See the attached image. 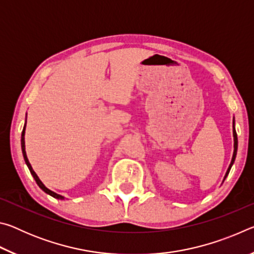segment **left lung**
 Segmentation results:
<instances>
[{"instance_id":"1","label":"left lung","mask_w":254,"mask_h":254,"mask_svg":"<svg viewBox=\"0 0 254 254\" xmlns=\"http://www.w3.org/2000/svg\"><path fill=\"white\" fill-rule=\"evenodd\" d=\"M233 136H234V152H233V157H232V160H231L229 168H227V171H226V174H225L224 179L227 177V175H229L230 170L232 168V166H233V163H234L235 157H236V152H238V135H236V131H235V127H234V121H233Z\"/></svg>"}]
</instances>
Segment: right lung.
Here are the masks:
<instances>
[{"mask_svg":"<svg viewBox=\"0 0 254 254\" xmlns=\"http://www.w3.org/2000/svg\"><path fill=\"white\" fill-rule=\"evenodd\" d=\"M24 133H25V126H24V127H23V131H22V135H21V148H22V153H23V158H24V161H25V163H27V166H28V168H29V170H30V173H31V175L33 176V178H34V180H36V183L38 184V186H39L42 190H44L46 194H48V195H50V196H53V197H55V198H57V199H64V196H62V195H58V194H56L55 191H53V190H50V189H48L47 188L44 184H42V182L41 180L39 179V177H38L37 176V174L34 173V170L32 169V167H31V165H30V162H29V160H28V157H27V153H25V144H24Z\"/></svg>","mask_w":254,"mask_h":254,"instance_id":"1","label":"right lung"}]
</instances>
